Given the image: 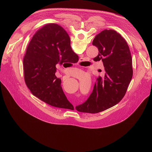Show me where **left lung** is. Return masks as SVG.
<instances>
[{
  "instance_id": "8db88e82",
  "label": "left lung",
  "mask_w": 152,
  "mask_h": 152,
  "mask_svg": "<svg viewBox=\"0 0 152 152\" xmlns=\"http://www.w3.org/2000/svg\"><path fill=\"white\" fill-rule=\"evenodd\" d=\"M57 25V24H56ZM58 38H69L67 32L57 25ZM99 50L94 61L102 60L104 75L99 76L88 99L76 106L82 113H98L117 104L124 96L132 75V59L127 42L115 31L103 30L93 41Z\"/></svg>"
}]
</instances>
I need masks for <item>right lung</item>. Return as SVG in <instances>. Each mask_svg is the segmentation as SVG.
<instances>
[{
	"instance_id": "obj_1",
	"label": "right lung",
	"mask_w": 152,
	"mask_h": 152,
	"mask_svg": "<svg viewBox=\"0 0 152 152\" xmlns=\"http://www.w3.org/2000/svg\"><path fill=\"white\" fill-rule=\"evenodd\" d=\"M74 58L79 59L72 49L70 38H58L56 24L46 25L37 31L23 61L25 81L32 94L51 106L73 110L55 73L56 64L75 63Z\"/></svg>"
}]
</instances>
